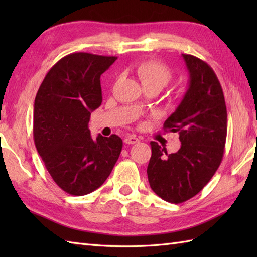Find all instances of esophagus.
<instances>
[{
    "mask_svg": "<svg viewBox=\"0 0 257 257\" xmlns=\"http://www.w3.org/2000/svg\"><path fill=\"white\" fill-rule=\"evenodd\" d=\"M123 141H124V144H127V145H135V144L139 143V139L136 137V136H127Z\"/></svg>",
    "mask_w": 257,
    "mask_h": 257,
    "instance_id": "1",
    "label": "esophagus"
}]
</instances>
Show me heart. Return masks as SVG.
<instances>
[{"instance_id": "obj_1", "label": "heart", "mask_w": 257, "mask_h": 257, "mask_svg": "<svg viewBox=\"0 0 257 257\" xmlns=\"http://www.w3.org/2000/svg\"><path fill=\"white\" fill-rule=\"evenodd\" d=\"M137 72L144 86L154 85L162 89L172 78V73L166 65L157 61H147L138 65Z\"/></svg>"}]
</instances>
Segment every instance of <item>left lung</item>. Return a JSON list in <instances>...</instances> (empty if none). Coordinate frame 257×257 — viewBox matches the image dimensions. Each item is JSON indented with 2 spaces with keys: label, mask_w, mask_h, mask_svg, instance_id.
I'll list each match as a JSON object with an SVG mask.
<instances>
[{
  "label": "left lung",
  "mask_w": 257,
  "mask_h": 257,
  "mask_svg": "<svg viewBox=\"0 0 257 257\" xmlns=\"http://www.w3.org/2000/svg\"><path fill=\"white\" fill-rule=\"evenodd\" d=\"M189 87L176 111L163 127L178 133L180 149L167 154L151 141L147 174L152 191L170 203H182L203 189L214 176L224 155L227 113L219 79L202 59L182 54Z\"/></svg>",
  "instance_id": "obj_1"
}]
</instances>
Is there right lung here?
Here are the masks:
<instances>
[{
	"instance_id": "obj_1",
	"label": "right lung",
	"mask_w": 257,
	"mask_h": 257,
	"mask_svg": "<svg viewBox=\"0 0 257 257\" xmlns=\"http://www.w3.org/2000/svg\"><path fill=\"white\" fill-rule=\"evenodd\" d=\"M116 56L73 53L54 65L35 97L33 135L37 152L65 192L85 195L111 173L122 149L117 135L92 139L90 113L101 105L100 76Z\"/></svg>"
}]
</instances>
